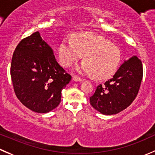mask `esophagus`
<instances>
[{"label":"esophagus","instance_id":"1","mask_svg":"<svg viewBox=\"0 0 155 155\" xmlns=\"http://www.w3.org/2000/svg\"><path fill=\"white\" fill-rule=\"evenodd\" d=\"M73 80L75 81V82H82V78L79 77V76H74L73 77Z\"/></svg>","mask_w":155,"mask_h":155}]
</instances>
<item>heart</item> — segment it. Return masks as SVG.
<instances>
[{
    "label": "heart",
    "instance_id": "1",
    "mask_svg": "<svg viewBox=\"0 0 155 155\" xmlns=\"http://www.w3.org/2000/svg\"><path fill=\"white\" fill-rule=\"evenodd\" d=\"M60 62L69 67L83 57L85 61L77 70L85 75L94 74L98 79H107L117 69L120 52L117 47L107 39L91 32L77 33L73 37H65L58 48Z\"/></svg>",
    "mask_w": 155,
    "mask_h": 155
}]
</instances>
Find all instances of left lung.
<instances>
[{
	"mask_svg": "<svg viewBox=\"0 0 155 155\" xmlns=\"http://www.w3.org/2000/svg\"><path fill=\"white\" fill-rule=\"evenodd\" d=\"M143 76L142 61L133 56L124 61L112 78L97 87L90 104L104 115L120 113L135 100Z\"/></svg>",
	"mask_w": 155,
	"mask_h": 155,
	"instance_id": "1",
	"label": "left lung"
}]
</instances>
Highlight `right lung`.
Returning a JSON list of instances; mask_svg holds the SVG:
<instances>
[{"label": "right lung", "mask_w": 155, "mask_h": 155, "mask_svg": "<svg viewBox=\"0 0 155 155\" xmlns=\"http://www.w3.org/2000/svg\"><path fill=\"white\" fill-rule=\"evenodd\" d=\"M10 76L15 94L34 112L45 114L61 101V91L71 80L56 61L54 51L38 31L25 38L13 54Z\"/></svg>", "instance_id": "right-lung-1"}]
</instances>
